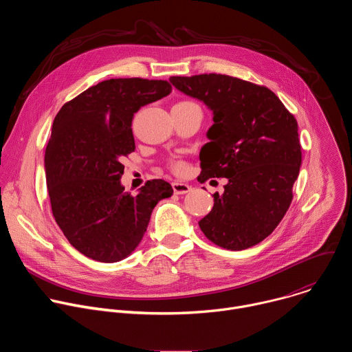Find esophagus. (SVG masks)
<instances>
[{
  "mask_svg": "<svg viewBox=\"0 0 352 352\" xmlns=\"http://www.w3.org/2000/svg\"><path fill=\"white\" fill-rule=\"evenodd\" d=\"M173 189L177 195H185L188 192L192 190V186L188 185V184H184V182H179V181H175L173 182Z\"/></svg>",
  "mask_w": 352,
  "mask_h": 352,
  "instance_id": "esophagus-1",
  "label": "esophagus"
}]
</instances>
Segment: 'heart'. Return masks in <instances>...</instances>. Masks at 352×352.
Segmentation results:
<instances>
[{
  "instance_id": "1",
  "label": "heart",
  "mask_w": 352,
  "mask_h": 352,
  "mask_svg": "<svg viewBox=\"0 0 352 352\" xmlns=\"http://www.w3.org/2000/svg\"><path fill=\"white\" fill-rule=\"evenodd\" d=\"M192 102H188V100H185V102H179L178 104H190ZM170 167H171V170L175 173V174H178V175H182V174H185L186 171H188V166H186V163L185 162H181V160H171L170 162Z\"/></svg>"
}]
</instances>
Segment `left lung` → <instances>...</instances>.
Returning <instances> with one entry per match:
<instances>
[{
  "instance_id": "obj_1",
  "label": "left lung",
  "mask_w": 352,
  "mask_h": 352,
  "mask_svg": "<svg viewBox=\"0 0 352 352\" xmlns=\"http://www.w3.org/2000/svg\"><path fill=\"white\" fill-rule=\"evenodd\" d=\"M171 83L213 110L200 150V175L227 178L212 212L199 221L213 243L242 250L267 238L292 202L302 152L295 117L266 86L221 74L171 76Z\"/></svg>"
}]
</instances>
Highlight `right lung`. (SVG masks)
Returning a JSON list of instances; mask_svg holds the SVG:
<instances>
[{"label": "right lung", "mask_w": 352, "mask_h": 352, "mask_svg": "<svg viewBox=\"0 0 352 352\" xmlns=\"http://www.w3.org/2000/svg\"><path fill=\"white\" fill-rule=\"evenodd\" d=\"M167 80L118 78L67 102L54 118L44 167L53 216L69 243L93 261L126 258L142 241L155 206L173 195L150 179L124 190L122 160L135 152L133 114L171 93Z\"/></svg>", "instance_id": "right-lung-1"}]
</instances>
